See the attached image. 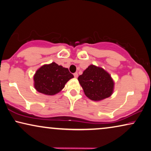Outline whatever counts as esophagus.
I'll list each match as a JSON object with an SVG mask.
<instances>
[{
  "mask_svg": "<svg viewBox=\"0 0 151 151\" xmlns=\"http://www.w3.org/2000/svg\"><path fill=\"white\" fill-rule=\"evenodd\" d=\"M73 75H74V76H75V78H77V77H78V73H74Z\"/></svg>",
  "mask_w": 151,
  "mask_h": 151,
  "instance_id": "1",
  "label": "esophagus"
}]
</instances>
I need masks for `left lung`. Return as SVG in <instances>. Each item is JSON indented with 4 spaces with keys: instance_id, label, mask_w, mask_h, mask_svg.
Returning <instances> with one entry per match:
<instances>
[{
    "instance_id": "obj_1",
    "label": "left lung",
    "mask_w": 151,
    "mask_h": 151,
    "mask_svg": "<svg viewBox=\"0 0 151 151\" xmlns=\"http://www.w3.org/2000/svg\"><path fill=\"white\" fill-rule=\"evenodd\" d=\"M85 96L90 100L100 101L110 97L114 88L111 75L104 69L90 65L78 77Z\"/></svg>"
}]
</instances>
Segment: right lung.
<instances>
[{
    "instance_id": "1",
    "label": "right lung",
    "mask_w": 151,
    "mask_h": 151,
    "mask_svg": "<svg viewBox=\"0 0 151 151\" xmlns=\"http://www.w3.org/2000/svg\"><path fill=\"white\" fill-rule=\"evenodd\" d=\"M68 69L52 62L40 67L34 76L35 87L40 93L52 96L64 88L65 84L73 78Z\"/></svg>"
}]
</instances>
